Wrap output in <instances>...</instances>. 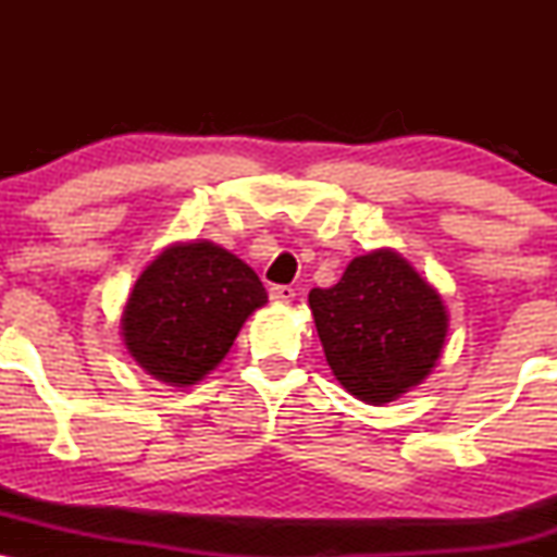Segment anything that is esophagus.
I'll return each mask as SVG.
<instances>
[{"label": "esophagus", "mask_w": 557, "mask_h": 557, "mask_svg": "<svg viewBox=\"0 0 557 557\" xmlns=\"http://www.w3.org/2000/svg\"><path fill=\"white\" fill-rule=\"evenodd\" d=\"M270 298L274 300V304H290V300L296 298V290H293L290 285H272Z\"/></svg>", "instance_id": "obj_1"}]
</instances>
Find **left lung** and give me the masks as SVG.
<instances>
[{"instance_id":"8db88e82","label":"left lung","mask_w":557,"mask_h":557,"mask_svg":"<svg viewBox=\"0 0 557 557\" xmlns=\"http://www.w3.org/2000/svg\"><path fill=\"white\" fill-rule=\"evenodd\" d=\"M309 306L332 374L369 406L421 385L450 327L437 287L393 248L356 257L335 285L309 293Z\"/></svg>"}]
</instances>
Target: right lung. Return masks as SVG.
<instances>
[{
  "instance_id": "add662e5",
  "label": "right lung",
  "mask_w": 557,
  "mask_h": 557,
  "mask_svg": "<svg viewBox=\"0 0 557 557\" xmlns=\"http://www.w3.org/2000/svg\"><path fill=\"white\" fill-rule=\"evenodd\" d=\"M267 304L257 272L212 240H177L138 274L120 317L127 356L154 380L190 387L220 367Z\"/></svg>"
}]
</instances>
